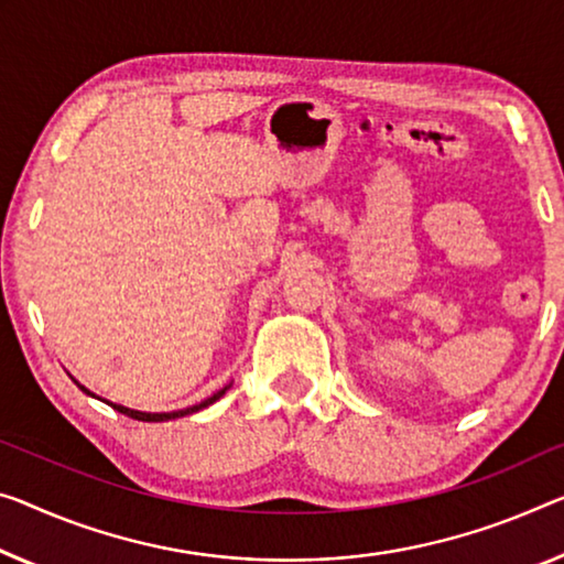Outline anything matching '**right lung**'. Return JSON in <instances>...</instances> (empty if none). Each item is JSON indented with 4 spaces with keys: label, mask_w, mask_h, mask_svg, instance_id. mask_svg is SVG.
<instances>
[{
    "label": "right lung",
    "mask_w": 564,
    "mask_h": 564,
    "mask_svg": "<svg viewBox=\"0 0 564 564\" xmlns=\"http://www.w3.org/2000/svg\"><path fill=\"white\" fill-rule=\"evenodd\" d=\"M77 383V380H75ZM80 386V383H77ZM85 393L88 395H93V398H98L95 395L93 391H88V388L85 386H80ZM231 388V383L229 386H224L221 391H216L214 395H209V398H204L202 403H196V405H188V409H181V411H171V413H145V411H135V409H128V405H120V403H112V401H106V398H100L102 403H108V405H112V409H116L118 413H126V415H131V419H135V421H151V423H159V421H171V419H181V415H192V413H196V411H202V409H206V405H212V403H216L219 401V398L227 393Z\"/></svg>",
    "instance_id": "add662e5"
}]
</instances>
